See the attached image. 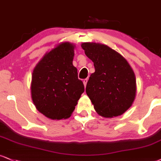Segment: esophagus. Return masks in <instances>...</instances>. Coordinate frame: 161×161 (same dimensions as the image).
Returning a JSON list of instances; mask_svg holds the SVG:
<instances>
[{"label": "esophagus", "mask_w": 161, "mask_h": 161, "mask_svg": "<svg viewBox=\"0 0 161 161\" xmlns=\"http://www.w3.org/2000/svg\"><path fill=\"white\" fill-rule=\"evenodd\" d=\"M87 81H88V80H87V79H84V80H83V83H84V86H85V87H86V86Z\"/></svg>", "instance_id": "1"}]
</instances>
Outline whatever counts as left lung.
I'll return each instance as SVG.
<instances>
[{"label": "left lung", "instance_id": "8db88e82", "mask_svg": "<svg viewBox=\"0 0 161 161\" xmlns=\"http://www.w3.org/2000/svg\"><path fill=\"white\" fill-rule=\"evenodd\" d=\"M85 54L94 63L95 72L86 92L97 114L105 118L121 116L132 106L136 92V77L128 61L108 45L84 42Z\"/></svg>", "mask_w": 161, "mask_h": 161}]
</instances>
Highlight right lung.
I'll return each mask as SVG.
<instances>
[{
    "label": "right lung",
    "instance_id": "add662e5",
    "mask_svg": "<svg viewBox=\"0 0 161 161\" xmlns=\"http://www.w3.org/2000/svg\"><path fill=\"white\" fill-rule=\"evenodd\" d=\"M75 45L61 42L36 65L31 80V97L36 108L51 119H68L84 92L72 64Z\"/></svg>",
    "mask_w": 161,
    "mask_h": 161
}]
</instances>
